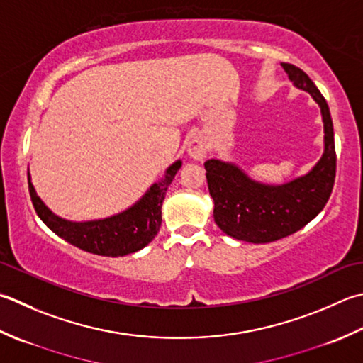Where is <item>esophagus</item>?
Instances as JSON below:
<instances>
[{"label": "esophagus", "mask_w": 363, "mask_h": 363, "mask_svg": "<svg viewBox=\"0 0 363 363\" xmlns=\"http://www.w3.org/2000/svg\"><path fill=\"white\" fill-rule=\"evenodd\" d=\"M187 154L195 162H203L206 159V155H208V143H206V138L203 135H196V137L189 141Z\"/></svg>", "instance_id": "obj_1"}]
</instances>
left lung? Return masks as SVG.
Wrapping results in <instances>:
<instances>
[{"instance_id":"left-lung-1","label":"left lung","mask_w":363,"mask_h":363,"mask_svg":"<svg viewBox=\"0 0 363 363\" xmlns=\"http://www.w3.org/2000/svg\"><path fill=\"white\" fill-rule=\"evenodd\" d=\"M297 89L313 97L321 108L324 151L308 173L283 184L259 182L234 162L211 159L204 163L214 220L228 236L252 244H267L299 231L324 209L337 168L335 140L329 105L302 69L281 62Z\"/></svg>"}]
</instances>
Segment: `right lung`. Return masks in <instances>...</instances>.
I'll use <instances>...</instances> for the list:
<instances>
[{
    "label": "right lung",
    "instance_id": "right-lung-1",
    "mask_svg": "<svg viewBox=\"0 0 363 363\" xmlns=\"http://www.w3.org/2000/svg\"><path fill=\"white\" fill-rule=\"evenodd\" d=\"M181 167V159L172 163L165 169L162 179L154 182L130 208L110 217L84 220V222H74L56 216L35 191L30 169H28V187L39 218L56 236L88 253L101 255V257H125L145 248L159 233L162 225V203L165 200L169 184L173 182Z\"/></svg>",
    "mask_w": 363,
    "mask_h": 363
}]
</instances>
